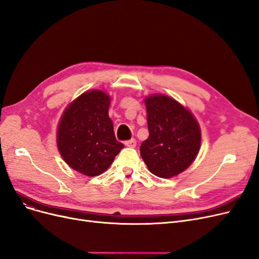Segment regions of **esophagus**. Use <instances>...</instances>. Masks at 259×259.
Instances as JSON below:
<instances>
[{"instance_id":"esophagus-1","label":"esophagus","mask_w":259,"mask_h":259,"mask_svg":"<svg viewBox=\"0 0 259 259\" xmlns=\"http://www.w3.org/2000/svg\"><path fill=\"white\" fill-rule=\"evenodd\" d=\"M124 145H125L128 148H135L136 145H137V141H136L135 138H132V139L126 140L125 142H124Z\"/></svg>"}]
</instances>
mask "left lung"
Here are the masks:
<instances>
[{"label":"left lung","mask_w":259,"mask_h":259,"mask_svg":"<svg viewBox=\"0 0 259 259\" xmlns=\"http://www.w3.org/2000/svg\"><path fill=\"white\" fill-rule=\"evenodd\" d=\"M149 137L140 155L153 175L171 178L184 171L197 156L201 133L191 111L167 95L145 99Z\"/></svg>","instance_id":"left-lung-1"}]
</instances>
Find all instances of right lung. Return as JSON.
Listing matches in <instances>:
<instances>
[{
    "mask_svg": "<svg viewBox=\"0 0 259 259\" xmlns=\"http://www.w3.org/2000/svg\"><path fill=\"white\" fill-rule=\"evenodd\" d=\"M110 97L100 90L80 95L60 120L57 144L61 156L74 170L95 177L112 164L124 148L115 139L108 115Z\"/></svg>",
    "mask_w": 259,
    "mask_h": 259,
    "instance_id": "obj_1",
    "label": "right lung"
}]
</instances>
